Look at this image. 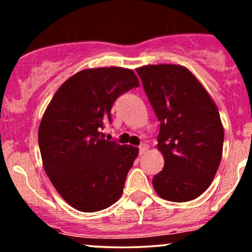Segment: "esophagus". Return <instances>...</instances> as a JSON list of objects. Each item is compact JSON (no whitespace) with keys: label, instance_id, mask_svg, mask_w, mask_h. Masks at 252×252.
<instances>
[{"label":"esophagus","instance_id":"1","mask_svg":"<svg viewBox=\"0 0 252 252\" xmlns=\"http://www.w3.org/2000/svg\"><path fill=\"white\" fill-rule=\"evenodd\" d=\"M147 150H148V146H147V144H141V146H140V155H143L144 153L147 152Z\"/></svg>","mask_w":252,"mask_h":252}]
</instances>
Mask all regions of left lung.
<instances>
[{
	"instance_id": "obj_1",
	"label": "left lung",
	"mask_w": 252,
	"mask_h": 252,
	"mask_svg": "<svg viewBox=\"0 0 252 252\" xmlns=\"http://www.w3.org/2000/svg\"><path fill=\"white\" fill-rule=\"evenodd\" d=\"M136 72L160 121L158 149L164 167L153 179L155 192L168 201L193 200L209 189L221 160L218 108L184 66L147 65Z\"/></svg>"
}]
</instances>
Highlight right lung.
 Listing matches in <instances>:
<instances>
[{
    "label": "right lung",
    "instance_id": "right-lung-1",
    "mask_svg": "<svg viewBox=\"0 0 252 252\" xmlns=\"http://www.w3.org/2000/svg\"><path fill=\"white\" fill-rule=\"evenodd\" d=\"M137 86L129 68H88L58 89L43 114L37 132L43 169L78 211H102L122 195L138 148L105 140L100 131L117 97Z\"/></svg>",
    "mask_w": 252,
    "mask_h": 252
}]
</instances>
